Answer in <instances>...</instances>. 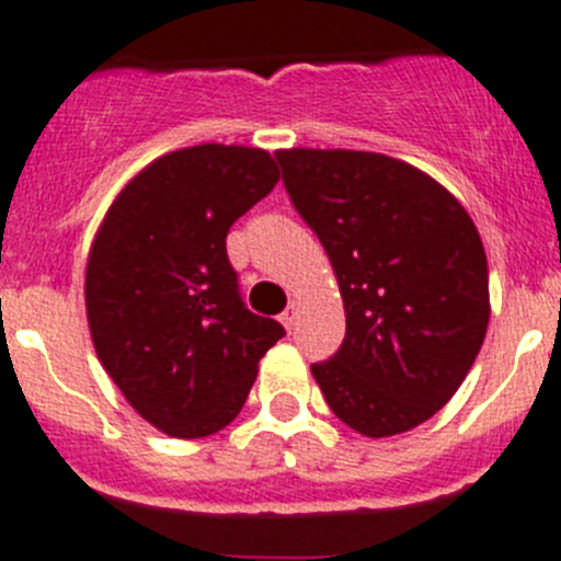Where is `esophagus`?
<instances>
[{
    "mask_svg": "<svg viewBox=\"0 0 561 561\" xmlns=\"http://www.w3.org/2000/svg\"><path fill=\"white\" fill-rule=\"evenodd\" d=\"M279 320H282V325H285L287 333L296 331V322H298V307H296V304H290V307H287L285 312H282Z\"/></svg>",
    "mask_w": 561,
    "mask_h": 561,
    "instance_id": "34e87169",
    "label": "esophagus"
}]
</instances>
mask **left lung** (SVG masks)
Returning a JSON list of instances; mask_svg holds the SVG:
<instances>
[{
  "mask_svg": "<svg viewBox=\"0 0 561 561\" xmlns=\"http://www.w3.org/2000/svg\"><path fill=\"white\" fill-rule=\"evenodd\" d=\"M287 195L325 247L347 333L312 375L364 437L443 410L489 328V263L467 208L432 175L375 151L282 149Z\"/></svg>",
  "mask_w": 561,
  "mask_h": 561,
  "instance_id": "left-lung-1",
  "label": "left lung"
}]
</instances>
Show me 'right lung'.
Listing matches in <instances>:
<instances>
[{"label": "right lung", "instance_id": "right-lung-1", "mask_svg": "<svg viewBox=\"0 0 561 561\" xmlns=\"http://www.w3.org/2000/svg\"><path fill=\"white\" fill-rule=\"evenodd\" d=\"M276 181L263 149L171 151L129 179L94 236L83 285L94 350L129 407L168 437L228 426L285 336L244 307L225 249L230 225Z\"/></svg>", "mask_w": 561, "mask_h": 561}]
</instances>
